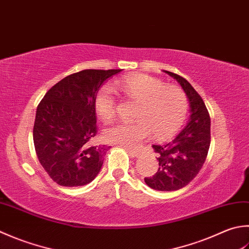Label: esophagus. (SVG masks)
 <instances>
[{
	"mask_svg": "<svg viewBox=\"0 0 249 249\" xmlns=\"http://www.w3.org/2000/svg\"><path fill=\"white\" fill-rule=\"evenodd\" d=\"M126 150L128 151V153L133 158H137V157H139V155H140V151L139 150H135V149H133V150H131V149H126Z\"/></svg>",
	"mask_w": 249,
	"mask_h": 249,
	"instance_id": "34e87169",
	"label": "esophagus"
}]
</instances>
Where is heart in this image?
<instances>
[{
  "label": "heart",
  "mask_w": 249,
  "mask_h": 249,
  "mask_svg": "<svg viewBox=\"0 0 249 249\" xmlns=\"http://www.w3.org/2000/svg\"><path fill=\"white\" fill-rule=\"evenodd\" d=\"M112 89L120 90L128 99L138 102L134 122H116L106 128L105 136L112 143L133 148L152 131L155 139H167L181 127L188 113L184 92L147 74H136L115 81ZM110 86L96 94L94 106L100 119L109 121L115 114L116 100Z\"/></svg>",
  "instance_id": "1"
}]
</instances>
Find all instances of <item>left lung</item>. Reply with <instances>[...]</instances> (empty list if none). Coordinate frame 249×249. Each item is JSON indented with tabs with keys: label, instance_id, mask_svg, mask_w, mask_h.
Instances as JSON below:
<instances>
[{
	"label": "left lung",
	"instance_id": "obj_1",
	"mask_svg": "<svg viewBox=\"0 0 249 249\" xmlns=\"http://www.w3.org/2000/svg\"><path fill=\"white\" fill-rule=\"evenodd\" d=\"M181 86L190 108L188 124L176 138L164 144H153L159 154V169L144 178L151 189L176 191L196 176L205 162L211 144V118L206 106L190 83L175 73L164 71Z\"/></svg>",
	"mask_w": 249,
	"mask_h": 249
}]
</instances>
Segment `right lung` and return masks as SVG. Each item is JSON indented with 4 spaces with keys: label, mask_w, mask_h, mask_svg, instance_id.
I'll return each mask as SVG.
<instances>
[{
    "label": "right lung",
    "mask_w": 249,
    "mask_h": 249,
    "mask_svg": "<svg viewBox=\"0 0 249 249\" xmlns=\"http://www.w3.org/2000/svg\"><path fill=\"white\" fill-rule=\"evenodd\" d=\"M121 70H83L59 81L37 106L34 148L43 168L62 187L91 182L104 164L105 150L90 145L97 134L95 97Z\"/></svg>",
    "instance_id": "obj_1"
}]
</instances>
